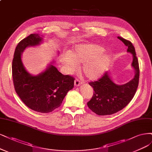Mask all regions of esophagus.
<instances>
[{
  "label": "esophagus",
  "instance_id": "34e87169",
  "mask_svg": "<svg viewBox=\"0 0 152 152\" xmlns=\"http://www.w3.org/2000/svg\"><path fill=\"white\" fill-rule=\"evenodd\" d=\"M74 84L75 86H80L82 84V82L78 79H75L74 81Z\"/></svg>",
  "mask_w": 152,
  "mask_h": 152
}]
</instances>
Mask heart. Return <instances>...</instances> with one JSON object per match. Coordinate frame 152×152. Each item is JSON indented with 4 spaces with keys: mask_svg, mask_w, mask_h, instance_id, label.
<instances>
[{
    "mask_svg": "<svg viewBox=\"0 0 152 152\" xmlns=\"http://www.w3.org/2000/svg\"><path fill=\"white\" fill-rule=\"evenodd\" d=\"M104 51L103 47L97 44L78 45L62 59V62L69 72L75 71L78 64H83L82 70L84 75L88 79H96L105 72L110 63L109 56Z\"/></svg>",
    "mask_w": 152,
    "mask_h": 152,
    "instance_id": "obj_1",
    "label": "heart"
}]
</instances>
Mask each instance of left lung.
<instances>
[{"label":"left lung","instance_id":"obj_1","mask_svg":"<svg viewBox=\"0 0 152 152\" xmlns=\"http://www.w3.org/2000/svg\"><path fill=\"white\" fill-rule=\"evenodd\" d=\"M118 38L128 47L127 51L133 55L132 66L135 74L132 80L123 85L116 84L107 72L98 80L89 82L94 92L87 106L100 116L114 114L126 107L132 100L138 86L140 69L134 47L131 41L119 36Z\"/></svg>","mask_w":152,"mask_h":152}]
</instances>
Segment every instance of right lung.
Segmentation results:
<instances>
[{"mask_svg": "<svg viewBox=\"0 0 152 152\" xmlns=\"http://www.w3.org/2000/svg\"><path fill=\"white\" fill-rule=\"evenodd\" d=\"M43 39L38 34H31L20 41L14 51L12 72L15 91L22 101L35 111L48 113L61 106L68 92L74 88L75 79L63 75L52 64L35 76L26 70L22 53L27 47L39 45Z\"/></svg>", "mask_w": 152, "mask_h": 152, "instance_id": "add662e5", "label": "right lung"}]
</instances>
